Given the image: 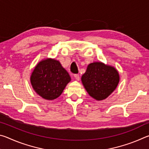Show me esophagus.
<instances>
[{
  "mask_svg": "<svg viewBox=\"0 0 149 149\" xmlns=\"http://www.w3.org/2000/svg\"><path fill=\"white\" fill-rule=\"evenodd\" d=\"M74 77H75V79H76L77 81H79V79H80L79 75H78V74H75V75H74Z\"/></svg>",
  "mask_w": 149,
  "mask_h": 149,
  "instance_id": "34e87169",
  "label": "esophagus"
}]
</instances>
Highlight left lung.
<instances>
[{
	"mask_svg": "<svg viewBox=\"0 0 149 149\" xmlns=\"http://www.w3.org/2000/svg\"><path fill=\"white\" fill-rule=\"evenodd\" d=\"M81 81L91 97L97 100H104L117 87L120 75L115 68L102 62H93L88 65L82 75Z\"/></svg>",
	"mask_w": 149,
	"mask_h": 149,
	"instance_id": "obj_1",
	"label": "left lung"
}]
</instances>
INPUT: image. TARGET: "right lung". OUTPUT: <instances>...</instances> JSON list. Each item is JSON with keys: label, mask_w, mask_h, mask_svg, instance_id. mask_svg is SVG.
<instances>
[{"label": "right lung", "mask_w": 149, "mask_h": 149, "mask_svg": "<svg viewBox=\"0 0 149 149\" xmlns=\"http://www.w3.org/2000/svg\"><path fill=\"white\" fill-rule=\"evenodd\" d=\"M30 81L37 94L45 99L51 100L60 96L71 77L59 61L46 58L35 67Z\"/></svg>", "instance_id": "obj_1"}]
</instances>
